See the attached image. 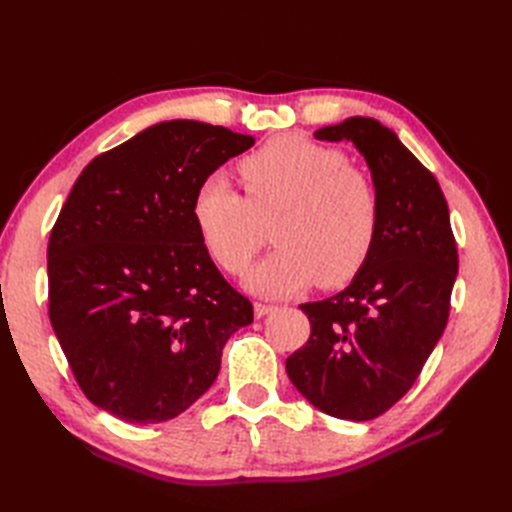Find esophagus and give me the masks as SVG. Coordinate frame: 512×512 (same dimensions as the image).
Segmentation results:
<instances>
[{
	"mask_svg": "<svg viewBox=\"0 0 512 512\" xmlns=\"http://www.w3.org/2000/svg\"><path fill=\"white\" fill-rule=\"evenodd\" d=\"M273 309H275V305H269V303H254V314H256V318H262V316L271 314Z\"/></svg>",
	"mask_w": 512,
	"mask_h": 512,
	"instance_id": "obj_1",
	"label": "esophagus"
}]
</instances>
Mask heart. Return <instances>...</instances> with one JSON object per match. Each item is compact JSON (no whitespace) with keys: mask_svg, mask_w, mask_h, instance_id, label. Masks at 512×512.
Segmentation results:
<instances>
[{"mask_svg":"<svg viewBox=\"0 0 512 512\" xmlns=\"http://www.w3.org/2000/svg\"><path fill=\"white\" fill-rule=\"evenodd\" d=\"M247 198L224 173L198 185L196 228L211 258L243 273L267 239L280 245L247 275L262 297H288L320 277L342 286L363 271L380 230L376 185L344 151L297 134L273 138L241 166Z\"/></svg>","mask_w":512,"mask_h":512,"instance_id":"heart-1","label":"heart"}]
</instances>
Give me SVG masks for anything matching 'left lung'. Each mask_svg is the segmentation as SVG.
Instances as JSON below:
<instances>
[{"instance_id":"left-lung-1","label":"left lung","mask_w":512,"mask_h":512,"mask_svg":"<svg viewBox=\"0 0 512 512\" xmlns=\"http://www.w3.org/2000/svg\"><path fill=\"white\" fill-rule=\"evenodd\" d=\"M314 136L352 141L363 153L380 198V230L348 288L301 305L312 333L286 371L324 414L371 421L410 391L444 333L457 243L440 183L393 130L350 117Z\"/></svg>"}]
</instances>
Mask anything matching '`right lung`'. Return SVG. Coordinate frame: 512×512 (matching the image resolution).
Returning a JSON list of instances; mask_svg holds the SVG:
<instances>
[{"instance_id":"add662e5","label":"right lung","mask_w":512,"mask_h":512,"mask_svg":"<svg viewBox=\"0 0 512 512\" xmlns=\"http://www.w3.org/2000/svg\"><path fill=\"white\" fill-rule=\"evenodd\" d=\"M254 145L192 119L156 123L91 160L49 239V318L91 404L128 423L188 410L254 320L196 228L194 194Z\"/></svg>"}]
</instances>
